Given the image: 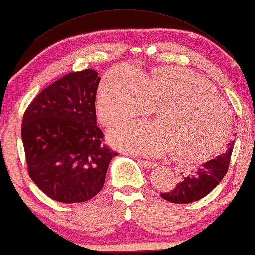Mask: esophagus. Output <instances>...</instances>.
Wrapping results in <instances>:
<instances>
[{"mask_svg": "<svg viewBox=\"0 0 255 255\" xmlns=\"http://www.w3.org/2000/svg\"><path fill=\"white\" fill-rule=\"evenodd\" d=\"M138 163H139L142 167H146V168H152L155 167L156 164L154 161H150V160H145V159H137Z\"/></svg>", "mask_w": 255, "mask_h": 255, "instance_id": "esophagus-1", "label": "esophagus"}]
</instances>
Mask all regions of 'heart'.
<instances>
[{
	"label": "heart",
	"mask_w": 255,
	"mask_h": 255,
	"mask_svg": "<svg viewBox=\"0 0 255 255\" xmlns=\"http://www.w3.org/2000/svg\"><path fill=\"white\" fill-rule=\"evenodd\" d=\"M100 122L114 127L147 115L157 120L118 128L113 145L139 155L172 150L180 164L200 165L223 149L231 133V113L210 82L188 69L159 67L137 72L118 67L105 75L97 91Z\"/></svg>",
	"instance_id": "obj_1"
}]
</instances>
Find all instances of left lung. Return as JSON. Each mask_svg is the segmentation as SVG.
Here are the masks:
<instances>
[{
	"label": "left lung",
	"instance_id": "8db88e82",
	"mask_svg": "<svg viewBox=\"0 0 255 255\" xmlns=\"http://www.w3.org/2000/svg\"><path fill=\"white\" fill-rule=\"evenodd\" d=\"M234 142V140L230 141L224 154L202 164L195 172L185 176L174 189L160 194V196L176 204H187L205 197L220 184L228 172Z\"/></svg>",
	"mask_w": 255,
	"mask_h": 255
}]
</instances>
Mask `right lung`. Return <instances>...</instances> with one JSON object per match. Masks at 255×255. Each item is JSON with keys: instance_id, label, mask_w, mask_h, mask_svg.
Masks as SVG:
<instances>
[{"instance_id": "add662e5", "label": "right lung", "mask_w": 255, "mask_h": 255, "mask_svg": "<svg viewBox=\"0 0 255 255\" xmlns=\"http://www.w3.org/2000/svg\"><path fill=\"white\" fill-rule=\"evenodd\" d=\"M99 81L92 69L68 73L41 91L23 116L27 172L57 202L81 203L96 196L117 156L101 143L104 133L97 126Z\"/></svg>"}]
</instances>
